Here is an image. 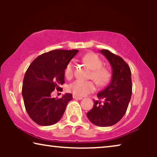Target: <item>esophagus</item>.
<instances>
[{
    "label": "esophagus",
    "mask_w": 157,
    "mask_h": 157,
    "mask_svg": "<svg viewBox=\"0 0 157 157\" xmlns=\"http://www.w3.org/2000/svg\"><path fill=\"white\" fill-rule=\"evenodd\" d=\"M73 98H74V99H76V100H81L83 98L82 97H80V96H77L76 95L73 96Z\"/></svg>",
    "instance_id": "esophagus-1"
}]
</instances>
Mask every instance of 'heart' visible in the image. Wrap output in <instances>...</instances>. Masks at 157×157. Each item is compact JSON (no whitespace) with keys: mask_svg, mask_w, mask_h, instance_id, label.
<instances>
[{"mask_svg":"<svg viewBox=\"0 0 157 157\" xmlns=\"http://www.w3.org/2000/svg\"><path fill=\"white\" fill-rule=\"evenodd\" d=\"M83 61L89 66L92 70L89 75V78L93 79L95 83L99 86L106 85L110 81L111 74L108 68L103 67V61L98 55L94 53H87L83 57ZM75 64L71 61L68 63L64 70V75L68 79L72 78L74 76ZM96 89L95 84L91 81L76 80L70 83L68 89L71 93L77 96H86Z\"/></svg>","mask_w":157,"mask_h":157,"instance_id":"1","label":"heart"}]
</instances>
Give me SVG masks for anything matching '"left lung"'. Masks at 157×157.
<instances>
[{
    "mask_svg": "<svg viewBox=\"0 0 157 157\" xmlns=\"http://www.w3.org/2000/svg\"><path fill=\"white\" fill-rule=\"evenodd\" d=\"M112 67V78L108 86L97 94L93 108L87 113L91 123L98 126L114 125L127 110L132 94V74L129 66L119 56L108 50L100 51Z\"/></svg>",
    "mask_w": 157,
    "mask_h": 157,
    "instance_id": "1",
    "label": "left lung"
}]
</instances>
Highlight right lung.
Masks as SVG:
<instances>
[{
	"label": "right lung",
	"mask_w": 157,
	"mask_h": 157,
	"mask_svg": "<svg viewBox=\"0 0 157 157\" xmlns=\"http://www.w3.org/2000/svg\"><path fill=\"white\" fill-rule=\"evenodd\" d=\"M78 50H53L43 53L31 63L25 72L22 96L30 118L40 126H50L61 119L71 94L61 98H51V92L61 90L64 70Z\"/></svg>",
	"instance_id": "add662e5"
}]
</instances>
